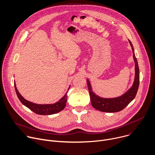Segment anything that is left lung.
<instances>
[{"mask_svg": "<svg viewBox=\"0 0 155 155\" xmlns=\"http://www.w3.org/2000/svg\"><path fill=\"white\" fill-rule=\"evenodd\" d=\"M130 44L131 46L133 58L135 63V77L134 81L132 87L124 94L120 97L114 98H103L98 95L93 91L91 84L88 81L87 79V86L90 96V100L92 106L95 109L104 112H117L123 110L125 107H127L131 101H132L138 90L139 85V69L138 66V63L137 58L135 56L134 50L131 42L129 40Z\"/></svg>", "mask_w": 155, "mask_h": 155, "instance_id": "left-lung-1", "label": "left lung"}]
</instances>
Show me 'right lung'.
Masks as SVG:
<instances>
[{"label":"right lung","instance_id":"add662e5","mask_svg":"<svg viewBox=\"0 0 155 155\" xmlns=\"http://www.w3.org/2000/svg\"><path fill=\"white\" fill-rule=\"evenodd\" d=\"M15 85V88L16 93V95L19 100V101L21 102L22 104H24L25 106L28 107L29 109H30L34 112L39 114V115H52L56 113H58L62 110L67 103V94H66L62 98H61L58 102L54 103V104H37L33 103L32 102H30L25 99H24L21 95L19 94L16 85L15 84V82L14 83ZM69 87V88H70ZM68 88V90H69ZM68 92V91H67Z\"/></svg>","mask_w":155,"mask_h":155}]
</instances>
